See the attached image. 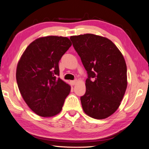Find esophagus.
Masks as SVG:
<instances>
[{
    "mask_svg": "<svg viewBox=\"0 0 149 149\" xmlns=\"http://www.w3.org/2000/svg\"><path fill=\"white\" fill-rule=\"evenodd\" d=\"M76 83H77V80H74V81H70V84H71L72 85H75L76 84Z\"/></svg>",
    "mask_w": 149,
    "mask_h": 149,
    "instance_id": "1",
    "label": "esophagus"
}]
</instances>
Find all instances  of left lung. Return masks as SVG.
<instances>
[{"label": "left lung", "instance_id": "8db88e82", "mask_svg": "<svg viewBox=\"0 0 149 149\" xmlns=\"http://www.w3.org/2000/svg\"><path fill=\"white\" fill-rule=\"evenodd\" d=\"M87 72L83 110L95 119H105L120 107L127 85V66L120 50L106 37L94 34L70 37Z\"/></svg>", "mask_w": 149, "mask_h": 149}]
</instances>
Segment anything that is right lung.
I'll return each mask as SVG.
<instances>
[{
	"instance_id": "1",
	"label": "right lung",
	"mask_w": 149,
	"mask_h": 149,
	"mask_svg": "<svg viewBox=\"0 0 149 149\" xmlns=\"http://www.w3.org/2000/svg\"><path fill=\"white\" fill-rule=\"evenodd\" d=\"M71 46L68 37H40L26 48L19 60L16 80L19 92L30 109L40 116L59 114L70 94L71 87L58 77V62Z\"/></svg>"
}]
</instances>
